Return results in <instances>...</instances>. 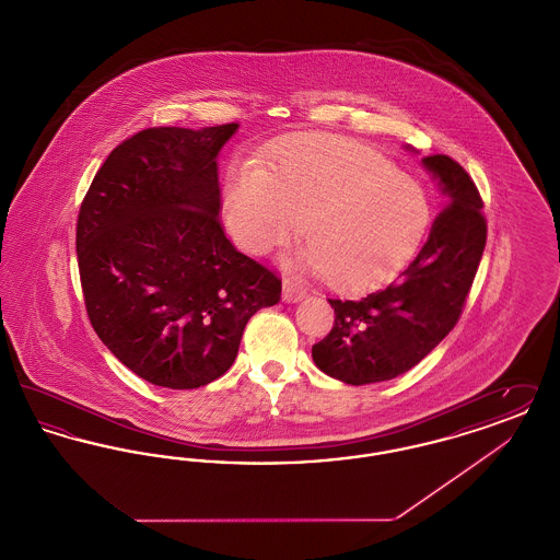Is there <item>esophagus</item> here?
I'll return each instance as SVG.
<instances>
[{"label":"esophagus","mask_w":560,"mask_h":560,"mask_svg":"<svg viewBox=\"0 0 560 560\" xmlns=\"http://www.w3.org/2000/svg\"><path fill=\"white\" fill-rule=\"evenodd\" d=\"M304 298H306V290H304V288H300L298 283H293L290 279L283 281V300H285L288 304L300 302V300H304Z\"/></svg>","instance_id":"obj_1"}]
</instances>
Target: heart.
<instances>
[{"mask_svg":"<svg viewBox=\"0 0 560 560\" xmlns=\"http://www.w3.org/2000/svg\"><path fill=\"white\" fill-rule=\"evenodd\" d=\"M224 220L241 249L262 256L306 220L308 245L292 258L342 292L375 288L411 262L432 208L420 183L368 147L304 138L267 161L235 163Z\"/></svg>","mask_w":560,"mask_h":560,"instance_id":"heart-1","label":"heart"}]
</instances>
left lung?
Here are the masks:
<instances>
[{"label":"left lung","instance_id":"left-lung-1","mask_svg":"<svg viewBox=\"0 0 560 560\" xmlns=\"http://www.w3.org/2000/svg\"><path fill=\"white\" fill-rule=\"evenodd\" d=\"M422 165L443 195V212L416 260L386 290L329 300L336 320L313 347V361L345 384L393 380L418 365L452 331L475 281L487 241L479 190L447 155Z\"/></svg>","mask_w":560,"mask_h":560}]
</instances>
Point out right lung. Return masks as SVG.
Here are the masks:
<instances>
[{
	"label": "right lung",
	"mask_w": 560,
	"mask_h": 560,
	"mask_svg": "<svg viewBox=\"0 0 560 560\" xmlns=\"http://www.w3.org/2000/svg\"><path fill=\"white\" fill-rule=\"evenodd\" d=\"M240 124L151 128L121 142L81 203L78 260L88 317L142 380L199 388L229 372L281 281L226 240L218 153Z\"/></svg>",
	"instance_id": "add662e5"
}]
</instances>
